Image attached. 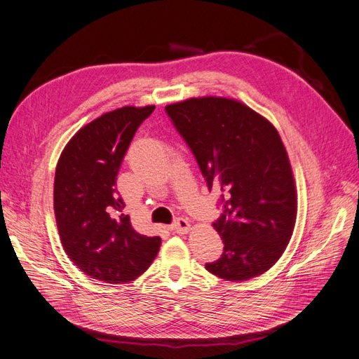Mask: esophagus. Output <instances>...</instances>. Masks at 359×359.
<instances>
[{
	"instance_id": "34e87169",
	"label": "esophagus",
	"mask_w": 359,
	"mask_h": 359,
	"mask_svg": "<svg viewBox=\"0 0 359 359\" xmlns=\"http://www.w3.org/2000/svg\"><path fill=\"white\" fill-rule=\"evenodd\" d=\"M189 229H190V223L186 219H181V217L170 224V231L177 233H186L189 232Z\"/></svg>"
}]
</instances>
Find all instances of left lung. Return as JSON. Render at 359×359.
Segmentation results:
<instances>
[{"label": "left lung", "mask_w": 359, "mask_h": 359, "mask_svg": "<svg viewBox=\"0 0 359 359\" xmlns=\"http://www.w3.org/2000/svg\"><path fill=\"white\" fill-rule=\"evenodd\" d=\"M196 158L223 214L212 226L223 253L205 264L211 274L244 281L264 274L289 244L297 219L295 182L274 126L248 106L223 97L165 107Z\"/></svg>", "instance_id": "obj_1"}]
</instances>
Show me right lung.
<instances>
[{
	"mask_svg": "<svg viewBox=\"0 0 359 359\" xmlns=\"http://www.w3.org/2000/svg\"><path fill=\"white\" fill-rule=\"evenodd\" d=\"M154 106L107 112L82 127L58 160L53 210L61 243L82 273L128 283L153 264L160 236L137 233L124 214L116 177L139 126Z\"/></svg>",
	"mask_w": 359,
	"mask_h": 359,
	"instance_id": "obj_1",
	"label": "right lung"
}]
</instances>
